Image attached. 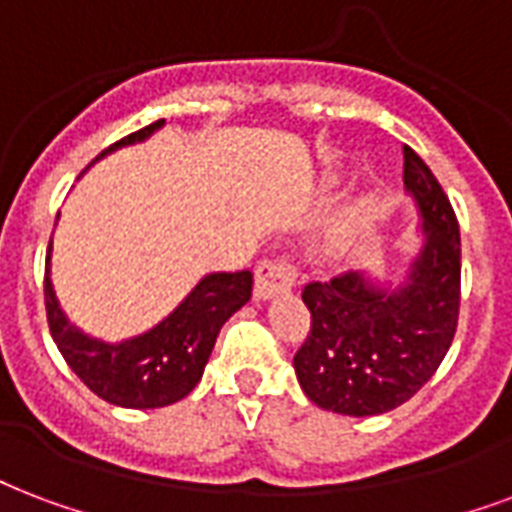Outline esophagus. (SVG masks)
Returning <instances> with one entry per match:
<instances>
[{
  "label": "esophagus",
  "mask_w": 512,
  "mask_h": 512,
  "mask_svg": "<svg viewBox=\"0 0 512 512\" xmlns=\"http://www.w3.org/2000/svg\"><path fill=\"white\" fill-rule=\"evenodd\" d=\"M295 285V266L282 257L263 260L255 271V298L268 301L279 293H290Z\"/></svg>",
  "instance_id": "obj_1"
}]
</instances>
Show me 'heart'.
<instances>
[{
    "label": "heart",
    "instance_id": "1",
    "mask_svg": "<svg viewBox=\"0 0 512 512\" xmlns=\"http://www.w3.org/2000/svg\"><path fill=\"white\" fill-rule=\"evenodd\" d=\"M374 211H377V203H374V198H369V195H363V198L355 200L350 208H344L342 217L336 219V222L328 227V233H325V252H328V255H342V252H347V246L358 238V233H361L363 225L369 222V217H372Z\"/></svg>",
    "mask_w": 512,
    "mask_h": 512
}]
</instances>
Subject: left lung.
I'll use <instances>...</instances> for the list:
<instances>
[{
    "instance_id": "left-lung-1",
    "label": "left lung",
    "mask_w": 512,
    "mask_h": 512,
    "mask_svg": "<svg viewBox=\"0 0 512 512\" xmlns=\"http://www.w3.org/2000/svg\"><path fill=\"white\" fill-rule=\"evenodd\" d=\"M404 192L418 249L401 279L350 271L304 287L312 333L295 352L298 385L328 412L366 418L410 401L450 350L461 301V238L448 195L404 146Z\"/></svg>"
}]
</instances>
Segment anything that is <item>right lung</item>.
I'll return each mask as SVG.
<instances>
[{"label": "right lung", "instance_id": "add662e5", "mask_svg": "<svg viewBox=\"0 0 512 512\" xmlns=\"http://www.w3.org/2000/svg\"><path fill=\"white\" fill-rule=\"evenodd\" d=\"M162 127L165 119L132 132L102 151L94 162L124 146L149 140ZM51 255L54 241L45 257V312L56 347L89 391L124 410H160L195 391L219 328L252 298L249 271L206 274L181 298V304L149 331L127 336L121 342H105L81 331L62 309L51 279Z\"/></svg>", "mask_w": 512, "mask_h": 512}]
</instances>
